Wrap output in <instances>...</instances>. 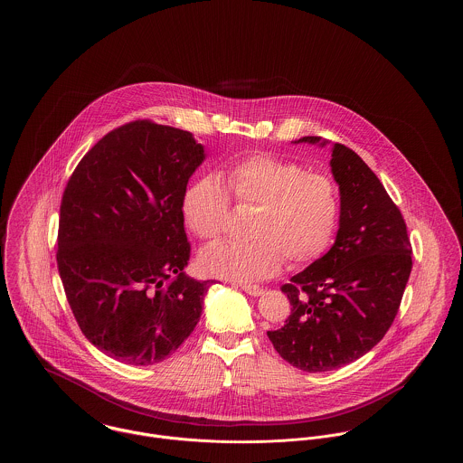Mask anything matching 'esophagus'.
Wrapping results in <instances>:
<instances>
[{"mask_svg": "<svg viewBox=\"0 0 463 463\" xmlns=\"http://www.w3.org/2000/svg\"><path fill=\"white\" fill-rule=\"evenodd\" d=\"M244 293L251 295V297H260L264 295V288L257 287V285H240Z\"/></svg>", "mask_w": 463, "mask_h": 463, "instance_id": "obj_1", "label": "esophagus"}]
</instances>
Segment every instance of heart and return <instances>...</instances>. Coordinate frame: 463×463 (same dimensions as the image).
Wrapping results in <instances>:
<instances>
[{"label":"heart","instance_id":"1","mask_svg":"<svg viewBox=\"0 0 463 463\" xmlns=\"http://www.w3.org/2000/svg\"><path fill=\"white\" fill-rule=\"evenodd\" d=\"M219 176L194 178L182 199V213L201 240H215L227 229L231 196L255 206L248 240L221 241L201 251V269L215 278L251 283L274 276L285 259L308 264L330 246L338 223V189L330 175L307 172L297 161L278 156H244Z\"/></svg>","mask_w":463,"mask_h":463}]
</instances>
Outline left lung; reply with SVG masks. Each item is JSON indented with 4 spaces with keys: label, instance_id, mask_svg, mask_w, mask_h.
I'll return each mask as SVG.
<instances>
[{
    "label": "left lung",
    "instance_id": "obj_1",
    "mask_svg": "<svg viewBox=\"0 0 463 463\" xmlns=\"http://www.w3.org/2000/svg\"><path fill=\"white\" fill-rule=\"evenodd\" d=\"M298 142L328 144L321 137ZM330 166L340 191L336 238L281 287L291 314L267 331L278 354L307 373L342 368L373 349L394 323L413 265L404 219L372 168L342 144H333Z\"/></svg>",
    "mask_w": 463,
    "mask_h": 463
}]
</instances>
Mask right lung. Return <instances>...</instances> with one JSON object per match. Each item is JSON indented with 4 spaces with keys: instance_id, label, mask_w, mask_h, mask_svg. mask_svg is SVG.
Here are the masks:
<instances>
[{
    "instance_id": "obj_1",
    "label": "right lung",
    "mask_w": 463,
    "mask_h": 463,
    "mask_svg": "<svg viewBox=\"0 0 463 463\" xmlns=\"http://www.w3.org/2000/svg\"><path fill=\"white\" fill-rule=\"evenodd\" d=\"M204 161L193 133L142 119L102 137L72 172L61 204L57 265L90 342L133 366L175 353L213 281L184 269L182 199Z\"/></svg>"
}]
</instances>
